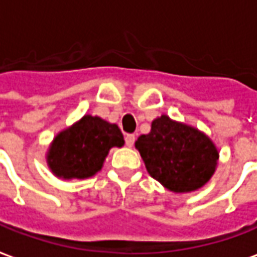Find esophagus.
<instances>
[{"mask_svg": "<svg viewBox=\"0 0 257 257\" xmlns=\"http://www.w3.org/2000/svg\"><path fill=\"white\" fill-rule=\"evenodd\" d=\"M124 141H125V146L133 147L134 141H136V136H134V134H125Z\"/></svg>", "mask_w": 257, "mask_h": 257, "instance_id": "34e87169", "label": "esophagus"}]
</instances>
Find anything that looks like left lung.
<instances>
[{
  "label": "left lung",
  "instance_id": "8db88e82",
  "mask_svg": "<svg viewBox=\"0 0 257 257\" xmlns=\"http://www.w3.org/2000/svg\"><path fill=\"white\" fill-rule=\"evenodd\" d=\"M136 148L152 178L176 193L206 185L218 161V151L207 136L168 116L155 118L151 133L140 136Z\"/></svg>",
  "mask_w": 257,
  "mask_h": 257
}]
</instances>
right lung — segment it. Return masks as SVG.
I'll return each instance as SVG.
<instances>
[{
	"label": "right lung",
	"instance_id": "1",
	"mask_svg": "<svg viewBox=\"0 0 257 257\" xmlns=\"http://www.w3.org/2000/svg\"><path fill=\"white\" fill-rule=\"evenodd\" d=\"M123 144L117 125L100 117L84 116L54 139L47 161L53 173L60 178L84 179L100 171L111 147Z\"/></svg>",
	"mask_w": 257,
	"mask_h": 257
}]
</instances>
